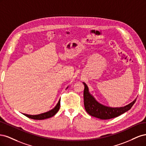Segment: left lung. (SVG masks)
<instances>
[{"instance_id":"obj_1","label":"left lung","mask_w":146,"mask_h":146,"mask_svg":"<svg viewBox=\"0 0 146 146\" xmlns=\"http://www.w3.org/2000/svg\"><path fill=\"white\" fill-rule=\"evenodd\" d=\"M85 89L83 92L84 106L86 112L91 115L100 119H110L121 115L125 113L134 105L136 99L125 107H110L100 104L89 92V89L85 83L83 82Z\"/></svg>"}]
</instances>
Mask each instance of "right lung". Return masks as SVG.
I'll use <instances>...</instances> for the list:
<instances>
[{
	"label": "right lung",
	"instance_id": "right-lung-1",
	"mask_svg": "<svg viewBox=\"0 0 146 146\" xmlns=\"http://www.w3.org/2000/svg\"><path fill=\"white\" fill-rule=\"evenodd\" d=\"M68 88V86L67 87V88ZM67 88H66V89H67ZM60 99L59 100L58 102L57 103L55 107L47 112L37 114V115H29V114H23L25 116H27L30 119H36V120H42V119L50 118L52 116H54L55 114L58 111V110L60 109Z\"/></svg>",
	"mask_w": 146,
	"mask_h": 146
}]
</instances>
